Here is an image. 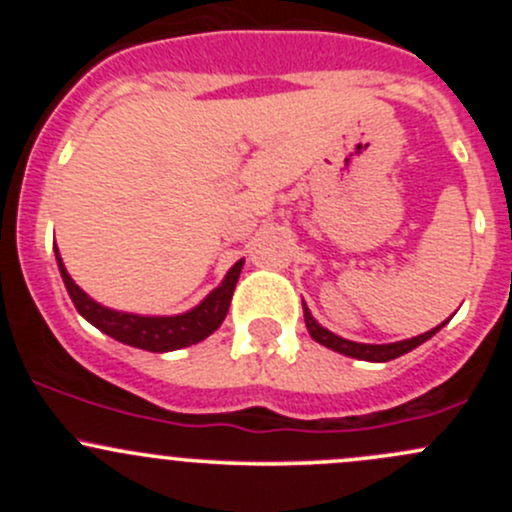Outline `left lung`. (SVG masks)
Here are the masks:
<instances>
[{
  "instance_id": "left-lung-1",
  "label": "left lung",
  "mask_w": 512,
  "mask_h": 512,
  "mask_svg": "<svg viewBox=\"0 0 512 512\" xmlns=\"http://www.w3.org/2000/svg\"><path fill=\"white\" fill-rule=\"evenodd\" d=\"M302 307H304V324H307L309 337H312L314 342H319V344H322V347L332 349V352H339V354H344V356H352V359H361V361H391V359H396V356H401V354H409L411 349H416L418 344L428 342V339H431L433 334L438 332V329H443L448 322H451V317H448L446 322H441V324H438V327H433L431 332H423V334H418V337L404 339V342H394V344H361V342H352V339L339 337V334L329 332V329H324L322 324H319L317 319L312 317V312H309L307 304H302Z\"/></svg>"
}]
</instances>
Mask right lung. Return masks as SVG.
Wrapping results in <instances>:
<instances>
[{
    "instance_id": "add662e5",
    "label": "right lung",
    "mask_w": 512,
    "mask_h": 512,
    "mask_svg": "<svg viewBox=\"0 0 512 512\" xmlns=\"http://www.w3.org/2000/svg\"><path fill=\"white\" fill-rule=\"evenodd\" d=\"M54 252L61 280H64L66 292H69L76 312H79L86 322L94 324L96 329H101L103 334L116 339V342H123L128 344V347L136 349H146V352H175V349L190 347V344H198L203 342L205 337H210L227 317L237 277H240L242 265H245V260H237L235 265L227 270L225 280L220 282L203 302L195 304L193 309H188V312L173 314V317H153V314L118 312V309L103 307L101 302L89 297L84 289L71 280L56 245Z\"/></svg>"
}]
</instances>
